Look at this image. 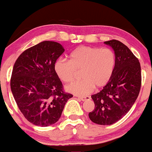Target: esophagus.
Returning a JSON list of instances; mask_svg holds the SVG:
<instances>
[{
  "instance_id": "1",
  "label": "esophagus",
  "mask_w": 152,
  "mask_h": 152,
  "mask_svg": "<svg viewBox=\"0 0 152 152\" xmlns=\"http://www.w3.org/2000/svg\"><path fill=\"white\" fill-rule=\"evenodd\" d=\"M80 100H81L82 101H85L87 100H90V96H85V97H79Z\"/></svg>"
}]
</instances>
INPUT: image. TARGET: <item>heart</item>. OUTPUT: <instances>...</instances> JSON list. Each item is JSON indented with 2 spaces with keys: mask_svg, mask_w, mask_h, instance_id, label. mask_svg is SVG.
Here are the masks:
<instances>
[{
  "mask_svg": "<svg viewBox=\"0 0 152 152\" xmlns=\"http://www.w3.org/2000/svg\"><path fill=\"white\" fill-rule=\"evenodd\" d=\"M115 56L108 48L81 46L69 54V61L59 58L54 64V71L64 83L74 80L77 71L82 70L83 80L67 87L73 94L85 96L93 91L95 86L103 88L111 79L115 70Z\"/></svg>",
  "mask_w": 152,
  "mask_h": 152,
  "instance_id": "heart-1",
  "label": "heart"
}]
</instances>
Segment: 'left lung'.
Listing matches in <instances>:
<instances>
[{
  "label": "left lung",
  "instance_id": "1",
  "mask_svg": "<svg viewBox=\"0 0 152 152\" xmlns=\"http://www.w3.org/2000/svg\"><path fill=\"white\" fill-rule=\"evenodd\" d=\"M113 49L115 70L103 90L91 96L95 108L89 113L90 120L99 125H111L130 110L139 94L141 85L139 59L125 44L118 40L105 42Z\"/></svg>",
  "mask_w": 152,
  "mask_h": 152
}]
</instances>
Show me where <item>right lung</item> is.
Instances as JSON below:
<instances>
[{
	"mask_svg": "<svg viewBox=\"0 0 152 152\" xmlns=\"http://www.w3.org/2000/svg\"><path fill=\"white\" fill-rule=\"evenodd\" d=\"M64 52L60 44L44 41L30 47L16 59L11 89L26 118L39 126L55 124L73 95L64 93L54 64Z\"/></svg>",
	"mask_w": 152,
	"mask_h": 152,
	"instance_id": "right-lung-1",
	"label": "right lung"
}]
</instances>
